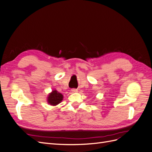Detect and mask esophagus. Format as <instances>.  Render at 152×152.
<instances>
[{
    "label": "esophagus",
    "mask_w": 152,
    "mask_h": 152,
    "mask_svg": "<svg viewBox=\"0 0 152 152\" xmlns=\"http://www.w3.org/2000/svg\"><path fill=\"white\" fill-rule=\"evenodd\" d=\"M77 89H75V88H73V89H72V90H71V91L72 92V93H76V92H77Z\"/></svg>",
    "instance_id": "esophagus-1"
}]
</instances>
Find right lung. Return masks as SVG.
<instances>
[{
    "label": "right lung",
    "instance_id": "obj_1",
    "mask_svg": "<svg viewBox=\"0 0 152 152\" xmlns=\"http://www.w3.org/2000/svg\"><path fill=\"white\" fill-rule=\"evenodd\" d=\"M63 95L58 93L56 90L53 91L51 93H50L49 97L48 98V103L50 105L55 106L58 104L63 100Z\"/></svg>",
    "mask_w": 152,
    "mask_h": 152
}]
</instances>
